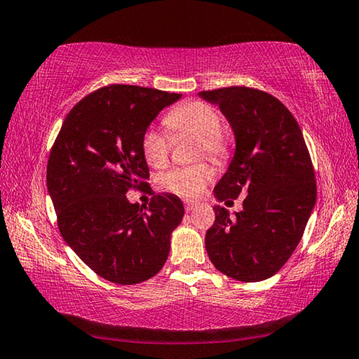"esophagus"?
I'll return each mask as SVG.
<instances>
[{
  "label": "esophagus",
  "mask_w": 359,
  "mask_h": 359,
  "mask_svg": "<svg viewBox=\"0 0 359 359\" xmlns=\"http://www.w3.org/2000/svg\"><path fill=\"white\" fill-rule=\"evenodd\" d=\"M197 207H198L197 202H186V203H184V208H186L187 213H191V211H194Z\"/></svg>",
  "instance_id": "esophagus-1"
}]
</instances>
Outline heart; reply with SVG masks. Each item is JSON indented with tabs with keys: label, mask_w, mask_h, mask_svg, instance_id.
<instances>
[{
	"label": "heart",
	"mask_w": 359,
	"mask_h": 359,
	"mask_svg": "<svg viewBox=\"0 0 359 359\" xmlns=\"http://www.w3.org/2000/svg\"><path fill=\"white\" fill-rule=\"evenodd\" d=\"M165 124L175 137L192 135L198 141V154H207L213 161H224L229 154V140L221 130V116L211 104L191 100L173 108L165 116ZM141 151L151 167L161 168L167 163L170 154L168 135L157 127L146 128L141 137ZM215 170L208 163H196L189 167L168 170L158 178L162 189L180 197H197L213 180Z\"/></svg>",
	"instance_id": "b5f03b06"
}]
</instances>
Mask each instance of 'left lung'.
<instances>
[{"label": "left lung", "instance_id": "1", "mask_svg": "<svg viewBox=\"0 0 359 359\" xmlns=\"http://www.w3.org/2000/svg\"><path fill=\"white\" fill-rule=\"evenodd\" d=\"M218 104L235 137L227 172L215 186L216 201L246 194L243 210L229 216L215 205L205 235L213 266L238 281L270 278L302 238L316 202L315 172L297 121L283 103L250 87L198 93Z\"/></svg>", "mask_w": 359, "mask_h": 359}]
</instances>
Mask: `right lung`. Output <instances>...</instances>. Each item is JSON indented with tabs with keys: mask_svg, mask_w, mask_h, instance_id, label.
Segmentation results:
<instances>
[{
	"mask_svg": "<svg viewBox=\"0 0 359 359\" xmlns=\"http://www.w3.org/2000/svg\"><path fill=\"white\" fill-rule=\"evenodd\" d=\"M180 98L148 87H103L69 111L52 146L47 191L62 237L86 266L113 283L154 277L184 216L173 194L154 196L148 208L126 196L149 180L141 137Z\"/></svg>",
	"mask_w": 359,
	"mask_h": 359,
	"instance_id": "1",
	"label": "right lung"
}]
</instances>
